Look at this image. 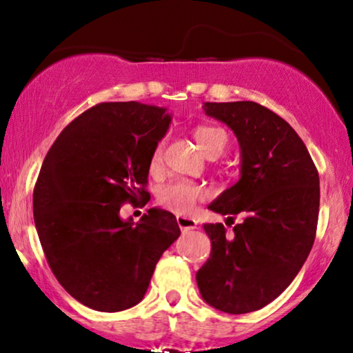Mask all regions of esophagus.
I'll list each match as a JSON object with an SVG mask.
<instances>
[{"label":"esophagus","mask_w":353,"mask_h":353,"mask_svg":"<svg viewBox=\"0 0 353 353\" xmlns=\"http://www.w3.org/2000/svg\"><path fill=\"white\" fill-rule=\"evenodd\" d=\"M176 223H178V226H180V228H181L183 233H186V231L196 228V220H194V219H190V216L178 215V216H176Z\"/></svg>","instance_id":"obj_1"}]
</instances>
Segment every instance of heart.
<instances>
[{
  "mask_svg": "<svg viewBox=\"0 0 353 353\" xmlns=\"http://www.w3.org/2000/svg\"><path fill=\"white\" fill-rule=\"evenodd\" d=\"M194 138L201 151L210 159L220 157L226 151V148H228V137L219 127H209V125L197 127L194 130ZM162 148L163 144L159 143L156 149H154L152 167L161 163ZM202 197H204V190L190 180H173L161 186V190L157 192L159 204L168 210L175 212V214H188V212H191Z\"/></svg>",
  "mask_w": 353,
  "mask_h": 353,
  "instance_id": "obj_1",
  "label": "heart"
}]
</instances>
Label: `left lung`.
<instances>
[{"mask_svg":"<svg viewBox=\"0 0 353 353\" xmlns=\"http://www.w3.org/2000/svg\"><path fill=\"white\" fill-rule=\"evenodd\" d=\"M205 114L238 137L241 180L209 209L239 223H205L212 252L196 274L209 305L231 315L273 302L315 243L320 176L305 144L278 114L252 101L205 103Z\"/></svg>","mask_w":353,"mask_h":353,"instance_id":"8db88e82","label":"left lung"}]
</instances>
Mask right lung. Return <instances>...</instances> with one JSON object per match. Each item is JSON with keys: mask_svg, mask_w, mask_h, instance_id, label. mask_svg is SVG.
<instances>
[{"mask_svg": "<svg viewBox=\"0 0 353 353\" xmlns=\"http://www.w3.org/2000/svg\"><path fill=\"white\" fill-rule=\"evenodd\" d=\"M165 109L99 103L62 130L33 188V219L51 272L72 297L98 312L137 305L162 254L181 234L175 215L149 209L123 221V204L144 207Z\"/></svg>", "mask_w": 353, "mask_h": 353, "instance_id": "right-lung-1", "label": "right lung"}]
</instances>
